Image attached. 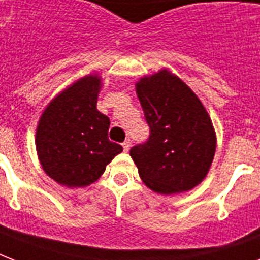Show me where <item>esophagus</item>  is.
Segmentation results:
<instances>
[{
  "label": "esophagus",
  "instance_id": "1",
  "mask_svg": "<svg viewBox=\"0 0 260 260\" xmlns=\"http://www.w3.org/2000/svg\"><path fill=\"white\" fill-rule=\"evenodd\" d=\"M122 148H124V151H129V148H131V140H129V139H126L125 142L122 143Z\"/></svg>",
  "mask_w": 260,
  "mask_h": 260
}]
</instances>
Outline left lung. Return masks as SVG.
Returning a JSON list of instances; mask_svg holds the SVG:
<instances>
[{"label": "left lung", "instance_id": "1", "mask_svg": "<svg viewBox=\"0 0 260 260\" xmlns=\"http://www.w3.org/2000/svg\"><path fill=\"white\" fill-rule=\"evenodd\" d=\"M150 138L131 148L139 175L160 194L200 185L213 162L216 132L209 114L182 79L160 70L136 82Z\"/></svg>", "mask_w": 260, "mask_h": 260}]
</instances>
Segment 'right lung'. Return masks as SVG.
Instances as JSON below:
<instances>
[{"mask_svg":"<svg viewBox=\"0 0 260 260\" xmlns=\"http://www.w3.org/2000/svg\"><path fill=\"white\" fill-rule=\"evenodd\" d=\"M101 78L86 75L47 105L36 129V151L43 170L59 185L89 186L122 151L108 139L109 117L97 110Z\"/></svg>","mask_w":260,"mask_h":260,"instance_id":"add662e5","label":"right lung"}]
</instances>
